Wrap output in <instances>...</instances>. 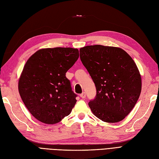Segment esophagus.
I'll use <instances>...</instances> for the list:
<instances>
[{
  "instance_id": "1",
  "label": "esophagus",
  "mask_w": 159,
  "mask_h": 159,
  "mask_svg": "<svg viewBox=\"0 0 159 159\" xmlns=\"http://www.w3.org/2000/svg\"><path fill=\"white\" fill-rule=\"evenodd\" d=\"M80 96L81 98H82V99H84V98H85V92H83L82 93H81Z\"/></svg>"
}]
</instances>
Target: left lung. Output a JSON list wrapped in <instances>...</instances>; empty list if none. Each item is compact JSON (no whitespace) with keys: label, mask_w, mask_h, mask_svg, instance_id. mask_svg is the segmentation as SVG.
I'll list each match as a JSON object with an SVG mask.
<instances>
[{"label":"left lung","mask_w":159,"mask_h":159,"mask_svg":"<svg viewBox=\"0 0 159 159\" xmlns=\"http://www.w3.org/2000/svg\"><path fill=\"white\" fill-rule=\"evenodd\" d=\"M80 59L96 88V96L89 102L92 113L101 120H122L140 95L142 80L132 58L116 47L88 45L80 49Z\"/></svg>","instance_id":"1"}]
</instances>
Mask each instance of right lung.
<instances>
[{
	"mask_svg": "<svg viewBox=\"0 0 159 159\" xmlns=\"http://www.w3.org/2000/svg\"><path fill=\"white\" fill-rule=\"evenodd\" d=\"M79 58L78 49L45 48L29 58L19 80V92L26 108L39 121L59 122L77 102L66 74Z\"/></svg>",
	"mask_w": 159,
	"mask_h": 159,
	"instance_id": "right-lung-1",
	"label": "right lung"
}]
</instances>
